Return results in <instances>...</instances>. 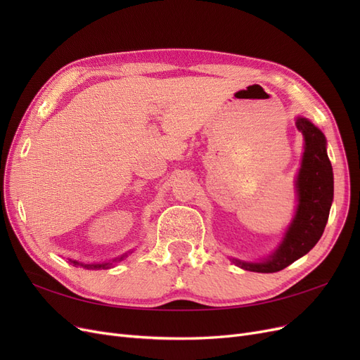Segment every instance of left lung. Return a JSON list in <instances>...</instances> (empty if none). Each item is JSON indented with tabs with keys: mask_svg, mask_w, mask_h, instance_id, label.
<instances>
[{
	"mask_svg": "<svg viewBox=\"0 0 360 360\" xmlns=\"http://www.w3.org/2000/svg\"><path fill=\"white\" fill-rule=\"evenodd\" d=\"M296 126L304 139V151L296 179L297 209L278 249L258 263L233 259L238 267L258 274H275L308 254L323 236L333 201V171L326 138L309 120L297 117Z\"/></svg>",
	"mask_w": 360,
	"mask_h": 360,
	"instance_id": "8db88e82",
	"label": "left lung"
}]
</instances>
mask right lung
<instances>
[{"instance_id":"add662e5","label":"right lung","mask_w":360,"mask_h":360,"mask_svg":"<svg viewBox=\"0 0 360 360\" xmlns=\"http://www.w3.org/2000/svg\"><path fill=\"white\" fill-rule=\"evenodd\" d=\"M127 254L122 255L120 258H115L114 261H122L123 258H126ZM112 261V263H114ZM70 263H73L75 266H82V267H86V269H110V266H112V263H102V264H82V263H78L76 259H70Z\"/></svg>"}]
</instances>
